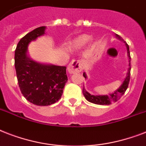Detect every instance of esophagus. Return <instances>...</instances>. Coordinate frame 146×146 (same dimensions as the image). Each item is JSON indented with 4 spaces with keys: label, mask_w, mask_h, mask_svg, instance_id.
<instances>
[{
    "label": "esophagus",
    "mask_w": 146,
    "mask_h": 146,
    "mask_svg": "<svg viewBox=\"0 0 146 146\" xmlns=\"http://www.w3.org/2000/svg\"><path fill=\"white\" fill-rule=\"evenodd\" d=\"M83 60H74L73 61L70 63L68 66V72L70 74H74V73H80L82 70L83 67Z\"/></svg>",
    "instance_id": "34e87169"
}]
</instances>
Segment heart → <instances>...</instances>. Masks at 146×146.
<instances>
[{
	"instance_id": "b5f03b06",
	"label": "heart",
	"mask_w": 146,
	"mask_h": 146,
	"mask_svg": "<svg viewBox=\"0 0 146 146\" xmlns=\"http://www.w3.org/2000/svg\"><path fill=\"white\" fill-rule=\"evenodd\" d=\"M90 39H91V37L88 35L83 34V35H80V36H78V37H76L75 39L73 40V46L76 47V48H80V47L84 46L90 41Z\"/></svg>"
}]
</instances>
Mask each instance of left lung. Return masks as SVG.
<instances>
[{
	"instance_id": "1",
	"label": "left lung",
	"mask_w": 146,
	"mask_h": 146,
	"mask_svg": "<svg viewBox=\"0 0 146 146\" xmlns=\"http://www.w3.org/2000/svg\"><path fill=\"white\" fill-rule=\"evenodd\" d=\"M116 37L118 38L119 39H121V38L118 35H116ZM122 40V39H121ZM126 47L127 49V55L129 57V68H128V71H127V76L124 79V81L123 82L122 85L119 87V89L116 90L113 93L109 95V96H93L89 93L86 89L83 88L82 89V93L85 98H86L87 101H89V102L94 103L96 104H101V105H108L111 104L113 102H117L121 96H123L125 93V92L128 88V85L129 82V79H130V70H131V66H130V54H129V45L126 43ZM83 76L85 78H86V73H83Z\"/></svg>"
}]
</instances>
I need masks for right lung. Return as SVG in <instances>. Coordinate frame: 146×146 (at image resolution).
<instances>
[{"label":"right lung","mask_w":146,"mask_h":146,"mask_svg":"<svg viewBox=\"0 0 146 146\" xmlns=\"http://www.w3.org/2000/svg\"><path fill=\"white\" fill-rule=\"evenodd\" d=\"M46 27L35 29L23 37L15 50V69L22 94L38 106H48L61 98L67 81L66 66L42 64L26 55L28 45L44 34Z\"/></svg>","instance_id":"right-lung-1"}]
</instances>
